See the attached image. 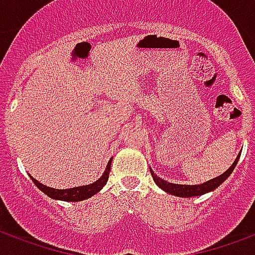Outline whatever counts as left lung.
<instances>
[{
    "label": "left lung",
    "mask_w": 255,
    "mask_h": 255,
    "mask_svg": "<svg viewBox=\"0 0 255 255\" xmlns=\"http://www.w3.org/2000/svg\"><path fill=\"white\" fill-rule=\"evenodd\" d=\"M239 157H241V153L239 155L236 157V160L234 161V164L227 169V171L223 173V175H220V176L214 177V179H210L208 182L202 183V184H197V186H190V184H176V183H169L164 180V179H161L155 175L153 169L150 168V173H151V176H153V180L154 183L161 188V190H164L168 194H171V195H175V197H180V198H192V197H199V195H203V194H206V192H210L216 190V188L219 187L221 183H224L228 176H230L231 173L234 172L235 169L236 164H238V161H239Z\"/></svg>",
    "instance_id": "8db88e82"
}]
</instances>
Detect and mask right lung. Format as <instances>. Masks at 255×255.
<instances>
[{"label": "right lung", "instance_id": "1", "mask_svg": "<svg viewBox=\"0 0 255 255\" xmlns=\"http://www.w3.org/2000/svg\"><path fill=\"white\" fill-rule=\"evenodd\" d=\"M111 164L112 160L108 162L106 165V169L104 172V175L95 180L94 183L91 184H86V186H79V187L73 188H65V190H58V188L47 187L45 184H42L38 180H35L34 177L30 176L32 179V182L35 184L36 187L39 188L42 192H45L47 197H50L52 199H57V201H65V202H79V201H84L87 198L93 197L97 192L101 191L102 187L105 186L108 179H109V172H111Z\"/></svg>", "mask_w": 255, "mask_h": 255}]
</instances>
